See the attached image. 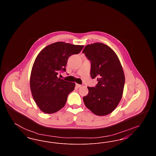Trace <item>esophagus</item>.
<instances>
[{"label":"esophagus","mask_w":156,"mask_h":156,"mask_svg":"<svg viewBox=\"0 0 156 156\" xmlns=\"http://www.w3.org/2000/svg\"><path fill=\"white\" fill-rule=\"evenodd\" d=\"M76 87L77 88H80L81 87H82L81 85H80V84H78V83H76Z\"/></svg>","instance_id":"esophagus-1"}]
</instances>
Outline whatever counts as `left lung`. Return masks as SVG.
<instances>
[{
    "mask_svg": "<svg viewBox=\"0 0 156 156\" xmlns=\"http://www.w3.org/2000/svg\"><path fill=\"white\" fill-rule=\"evenodd\" d=\"M91 62L90 76L97 78L95 87H88L83 97L86 107L98 116H105L118 105L124 89L125 76L118 57L107 45L95 43L87 45L82 51Z\"/></svg>",
    "mask_w": 156,
    "mask_h": 156,
    "instance_id": "8db88e82",
    "label": "left lung"
}]
</instances>
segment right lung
<instances>
[{
	"mask_svg": "<svg viewBox=\"0 0 156 156\" xmlns=\"http://www.w3.org/2000/svg\"><path fill=\"white\" fill-rule=\"evenodd\" d=\"M83 47L59 41L47 45L38 54L31 69L30 86L33 98L43 112L55 113L65 106L75 83L66 81L57 75L66 71L68 58L80 53Z\"/></svg>",
	"mask_w": 156,
	"mask_h": 156,
	"instance_id": "obj_1",
	"label": "right lung"
}]
</instances>
